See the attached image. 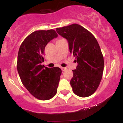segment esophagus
I'll return each instance as SVG.
<instances>
[{
    "label": "esophagus",
    "instance_id": "1",
    "mask_svg": "<svg viewBox=\"0 0 123 123\" xmlns=\"http://www.w3.org/2000/svg\"><path fill=\"white\" fill-rule=\"evenodd\" d=\"M61 70L62 71H64L66 70V68H64V67H61Z\"/></svg>",
    "mask_w": 123,
    "mask_h": 123
}]
</instances>
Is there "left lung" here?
Returning <instances> with one entry per match:
<instances>
[{"mask_svg":"<svg viewBox=\"0 0 123 123\" xmlns=\"http://www.w3.org/2000/svg\"><path fill=\"white\" fill-rule=\"evenodd\" d=\"M56 30L67 40L69 52L78 64L70 81L73 92L80 97H88L98 89L104 71V57L98 41L90 32L77 24Z\"/></svg>","mask_w":123,"mask_h":123,"instance_id":"obj_1","label":"left lung"}]
</instances>
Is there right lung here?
Masks as SVG:
<instances>
[{
	"label": "right lung",
	"instance_id": "add662e5",
	"mask_svg": "<svg viewBox=\"0 0 123 123\" xmlns=\"http://www.w3.org/2000/svg\"><path fill=\"white\" fill-rule=\"evenodd\" d=\"M57 37L54 30L36 31L25 38L18 51L17 70L21 80L28 92L40 100L50 99L57 92L61 69L42 65L46 46Z\"/></svg>",
	"mask_w": 123,
	"mask_h": 123
}]
</instances>
